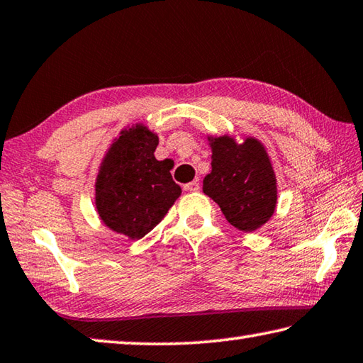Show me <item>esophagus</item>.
<instances>
[{"label": "esophagus", "mask_w": 363, "mask_h": 363, "mask_svg": "<svg viewBox=\"0 0 363 363\" xmlns=\"http://www.w3.org/2000/svg\"><path fill=\"white\" fill-rule=\"evenodd\" d=\"M184 189L189 190V192H196V190H200V182L199 181H192V182L186 184V186H184Z\"/></svg>", "instance_id": "esophagus-1"}]
</instances>
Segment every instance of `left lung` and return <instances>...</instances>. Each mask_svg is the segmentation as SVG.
<instances>
[{"label":"left lung","mask_w":363,"mask_h":363,"mask_svg":"<svg viewBox=\"0 0 363 363\" xmlns=\"http://www.w3.org/2000/svg\"><path fill=\"white\" fill-rule=\"evenodd\" d=\"M211 173L203 192L220 206L225 219L241 232H254L267 223L278 203V186L272 160L252 136L242 143L223 135L209 136Z\"/></svg>","instance_id":"1"}]
</instances>
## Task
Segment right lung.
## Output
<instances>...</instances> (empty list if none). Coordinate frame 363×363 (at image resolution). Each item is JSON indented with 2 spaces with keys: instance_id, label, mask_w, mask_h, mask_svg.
Instances as JSON below:
<instances>
[{
  "instance_id": "right-lung-1",
  "label": "right lung",
  "mask_w": 363,
  "mask_h": 363,
  "mask_svg": "<svg viewBox=\"0 0 363 363\" xmlns=\"http://www.w3.org/2000/svg\"><path fill=\"white\" fill-rule=\"evenodd\" d=\"M159 136L143 123L123 128L98 169L95 204L108 228L140 240L159 223L181 187L171 176V162L157 160Z\"/></svg>"
}]
</instances>
